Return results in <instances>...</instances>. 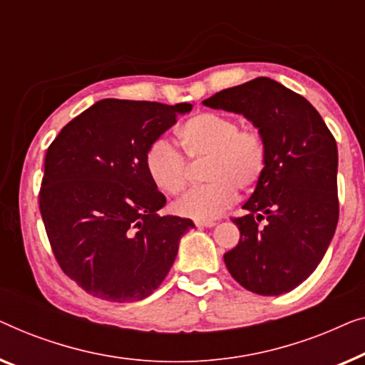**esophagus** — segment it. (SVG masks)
Returning <instances> with one entry per match:
<instances>
[{"mask_svg": "<svg viewBox=\"0 0 365 365\" xmlns=\"http://www.w3.org/2000/svg\"><path fill=\"white\" fill-rule=\"evenodd\" d=\"M195 225H197L198 228H212L215 227V222L213 220H195Z\"/></svg>", "mask_w": 365, "mask_h": 365, "instance_id": "1", "label": "esophagus"}]
</instances>
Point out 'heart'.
<instances>
[{
	"label": "heart",
	"mask_w": 365,
	"mask_h": 365,
	"mask_svg": "<svg viewBox=\"0 0 365 365\" xmlns=\"http://www.w3.org/2000/svg\"><path fill=\"white\" fill-rule=\"evenodd\" d=\"M177 137L190 158H207L203 178L173 205L182 217L213 220L236 200V188L248 192L263 177L266 147L256 130L240 129L232 117L200 112L178 125ZM145 170L165 195H178L187 187V162L167 140H155L145 153Z\"/></svg>",
	"instance_id": "heart-1"
}]
</instances>
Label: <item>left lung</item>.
<instances>
[{
    "label": "left lung",
    "instance_id": "8db88e82",
    "mask_svg": "<svg viewBox=\"0 0 365 365\" xmlns=\"http://www.w3.org/2000/svg\"><path fill=\"white\" fill-rule=\"evenodd\" d=\"M243 115L266 147V168L240 241L225 253L230 274L251 292L279 296L299 286L324 258L339 220L337 145L311 102L269 78H256L203 101Z\"/></svg>",
    "mask_w": 365,
    "mask_h": 365
}]
</instances>
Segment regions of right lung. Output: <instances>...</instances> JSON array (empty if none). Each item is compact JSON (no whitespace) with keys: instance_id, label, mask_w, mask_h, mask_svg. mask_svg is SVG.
I'll list each match as a JSON object with an SVG mask.
<instances>
[{"instance_id":"add662e5","label":"right lung","mask_w":365,"mask_h":365,"mask_svg":"<svg viewBox=\"0 0 365 365\" xmlns=\"http://www.w3.org/2000/svg\"><path fill=\"white\" fill-rule=\"evenodd\" d=\"M192 104L102 99L69 122L44 158L39 210L54 256L82 289L112 302L150 296L170 271L190 218L145 170L148 147Z\"/></svg>"}]
</instances>
